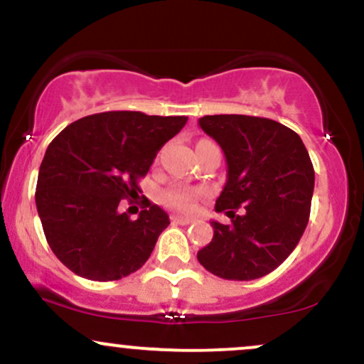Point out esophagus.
Returning a JSON list of instances; mask_svg holds the SVG:
<instances>
[{
	"label": "esophagus",
	"instance_id": "esophagus-1",
	"mask_svg": "<svg viewBox=\"0 0 364 364\" xmlns=\"http://www.w3.org/2000/svg\"><path fill=\"white\" fill-rule=\"evenodd\" d=\"M171 220L176 224H181V225H188L193 223V219L191 217H183V215H171Z\"/></svg>",
	"mask_w": 364,
	"mask_h": 364
}]
</instances>
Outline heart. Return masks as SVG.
I'll return each instance as SVG.
<instances>
[{
    "instance_id": "obj_1",
    "label": "heart",
    "mask_w": 364,
    "mask_h": 364,
    "mask_svg": "<svg viewBox=\"0 0 364 364\" xmlns=\"http://www.w3.org/2000/svg\"><path fill=\"white\" fill-rule=\"evenodd\" d=\"M202 195L203 190H198V188L174 185L169 186L168 190H164V193H162V202H164L166 205L178 208V210H191Z\"/></svg>"
}]
</instances>
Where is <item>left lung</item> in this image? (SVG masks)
I'll return each instance as SVG.
<instances>
[{
  "instance_id": "left-lung-1",
  "label": "left lung",
  "mask_w": 364,
  "mask_h": 364,
  "mask_svg": "<svg viewBox=\"0 0 364 364\" xmlns=\"http://www.w3.org/2000/svg\"><path fill=\"white\" fill-rule=\"evenodd\" d=\"M198 124L224 150L228 181L215 210L225 212L231 224L212 220L214 237L196 258L220 279H260L289 257L306 229L315 186L311 159L298 133L274 119L214 114Z\"/></svg>"
}]
</instances>
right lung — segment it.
Instances as JSON below:
<instances>
[{"label":"right lung","mask_w":364,"mask_h":364,"mask_svg":"<svg viewBox=\"0 0 364 364\" xmlns=\"http://www.w3.org/2000/svg\"><path fill=\"white\" fill-rule=\"evenodd\" d=\"M186 121V116L107 111L77 119L49 144L36 205L46 240L63 265L80 277L107 282L136 272L149 260L169 215L141 196L144 210L132 220L119 203L135 202L139 181Z\"/></svg>","instance_id":"right-lung-1"}]
</instances>
